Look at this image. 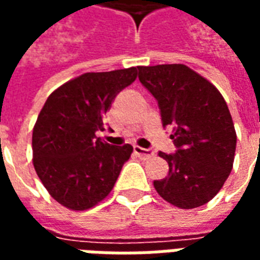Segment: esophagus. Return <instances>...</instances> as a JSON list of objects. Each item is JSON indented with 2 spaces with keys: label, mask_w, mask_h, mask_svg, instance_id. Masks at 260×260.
Returning <instances> with one entry per match:
<instances>
[{
  "label": "esophagus",
  "mask_w": 260,
  "mask_h": 260,
  "mask_svg": "<svg viewBox=\"0 0 260 260\" xmlns=\"http://www.w3.org/2000/svg\"><path fill=\"white\" fill-rule=\"evenodd\" d=\"M134 152H135V154H138V157L142 158V160H147V158H150L154 156V152H153L152 149H143V147L139 146L134 147Z\"/></svg>",
  "instance_id": "1"
}]
</instances>
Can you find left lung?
Masks as SVG:
<instances>
[{"instance_id":"obj_1","label":"left lung","mask_w":260,"mask_h":260,"mask_svg":"<svg viewBox=\"0 0 260 260\" xmlns=\"http://www.w3.org/2000/svg\"><path fill=\"white\" fill-rule=\"evenodd\" d=\"M139 80L157 100L161 122L174 125L170 136L177 150L160 152L169 175L153 185L164 201L193 209L212 201L229 178L237 135L220 91L182 64L138 67Z\"/></svg>"}]
</instances>
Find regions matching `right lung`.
Segmentation results:
<instances>
[{
	"label": "right lung",
	"instance_id": "obj_1",
	"mask_svg": "<svg viewBox=\"0 0 260 260\" xmlns=\"http://www.w3.org/2000/svg\"><path fill=\"white\" fill-rule=\"evenodd\" d=\"M135 67L87 72L54 90L33 128V166L48 193L62 206L86 210L111 192L131 157V145L100 138L103 118L119 91L136 79Z\"/></svg>",
	"mask_w": 260,
	"mask_h": 260
}]
</instances>
